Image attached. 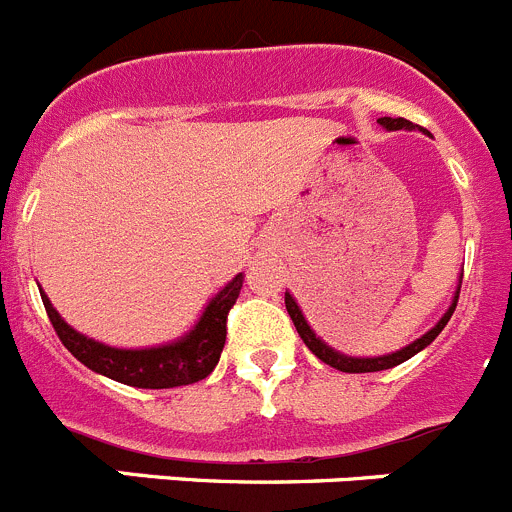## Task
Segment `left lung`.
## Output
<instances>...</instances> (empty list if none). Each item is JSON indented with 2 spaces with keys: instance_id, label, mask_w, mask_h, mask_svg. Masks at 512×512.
I'll return each mask as SVG.
<instances>
[{
  "instance_id": "obj_1",
  "label": "left lung",
  "mask_w": 512,
  "mask_h": 512,
  "mask_svg": "<svg viewBox=\"0 0 512 512\" xmlns=\"http://www.w3.org/2000/svg\"><path fill=\"white\" fill-rule=\"evenodd\" d=\"M377 123L382 125V128H387V130H415V125H412L410 120H405V118H379ZM460 284H462V279H460ZM460 284H457L455 299H452L450 309L445 311V316H442V319L437 321L435 326H432L430 332L422 334V337L415 339V342H412V344H407L405 349H399V352H392V354H382V357H347V354L337 352V349H332V347H329V344L321 342V339L316 337L314 329H311V326L306 324V319H304V314H301L299 304H296V299L289 294V291H286L284 301H286V311H289V316H291V321H294L299 337L304 339L306 347H309L311 352H314L316 357L321 359V362L329 364V367H334V369H339V372H349V374L382 372V369H392V367H397V364L407 362V359L415 357L417 352H422V349H425L427 344L435 342V337L442 332V329H445V324H447V321H450L452 311H455L457 296H460Z\"/></svg>"
}]
</instances>
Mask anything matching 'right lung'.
<instances>
[{
    "label": "right lung",
    "instance_id": "1",
    "mask_svg": "<svg viewBox=\"0 0 512 512\" xmlns=\"http://www.w3.org/2000/svg\"><path fill=\"white\" fill-rule=\"evenodd\" d=\"M243 274H236L203 309L201 319L196 321L186 337L178 342L160 344L148 349H118L95 342L85 334L75 332L52 306L45 291L40 289L42 304L47 316L55 326L57 337L72 352V357L80 359L92 372L110 377L115 382L130 384L140 389H170L193 384L198 379H206L216 369L221 359L223 344H226V319L231 306L236 304L241 294Z\"/></svg>",
    "mask_w": 512,
    "mask_h": 512
}]
</instances>
